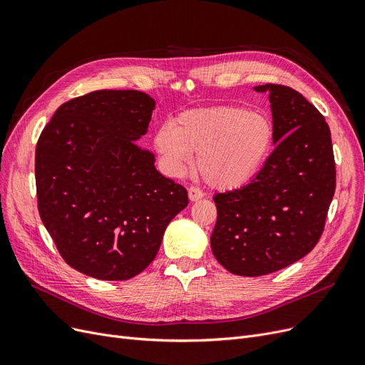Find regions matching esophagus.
I'll return each instance as SVG.
<instances>
[{"label": "esophagus", "mask_w": 365, "mask_h": 365, "mask_svg": "<svg viewBox=\"0 0 365 365\" xmlns=\"http://www.w3.org/2000/svg\"><path fill=\"white\" fill-rule=\"evenodd\" d=\"M187 197H190L191 202H197V200L205 197V192L202 190H198V187H195V186H191L190 190H187Z\"/></svg>", "instance_id": "esophagus-1"}]
</instances>
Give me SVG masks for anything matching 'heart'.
<instances>
[{"instance_id":"heart-1","label":"heart","mask_w":365,"mask_h":365,"mask_svg":"<svg viewBox=\"0 0 365 365\" xmlns=\"http://www.w3.org/2000/svg\"><path fill=\"white\" fill-rule=\"evenodd\" d=\"M273 121L242 106H214L175 116L155 135L163 167L180 175L197 155L202 179L217 190L249 183L262 170L274 147Z\"/></svg>"}]
</instances>
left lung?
I'll return each mask as SVG.
<instances>
[{
    "mask_svg": "<svg viewBox=\"0 0 365 365\" xmlns=\"http://www.w3.org/2000/svg\"><path fill=\"white\" fill-rule=\"evenodd\" d=\"M255 91L269 93L276 147L249 183L214 197L210 237L217 261L247 277L274 273L314 249L336 180L331 130L315 106L284 85Z\"/></svg>",
    "mask_w": 365,
    "mask_h": 365,
    "instance_id": "left-lung-1",
    "label": "left lung"
}]
</instances>
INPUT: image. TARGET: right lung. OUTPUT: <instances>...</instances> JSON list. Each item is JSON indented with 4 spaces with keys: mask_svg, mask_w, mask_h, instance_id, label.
Instances as JSON below:
<instances>
[{
    "mask_svg": "<svg viewBox=\"0 0 365 365\" xmlns=\"http://www.w3.org/2000/svg\"><path fill=\"white\" fill-rule=\"evenodd\" d=\"M155 100L140 91H93L63 103L36 145L38 209L65 262L100 280H127L153 262L185 187L136 144Z\"/></svg>",
    "mask_w": 365,
    "mask_h": 365,
    "instance_id": "1",
    "label": "right lung"
}]
</instances>
